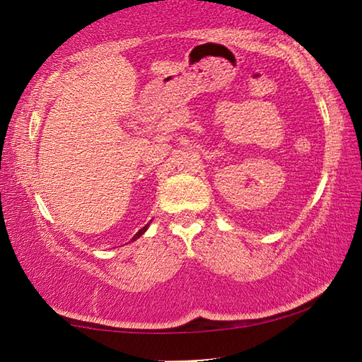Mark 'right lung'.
Here are the masks:
<instances>
[{
  "label": "right lung",
  "instance_id": "obj_1",
  "mask_svg": "<svg viewBox=\"0 0 362 362\" xmlns=\"http://www.w3.org/2000/svg\"><path fill=\"white\" fill-rule=\"evenodd\" d=\"M150 222H151V220H150ZM150 222H148V223H146V225L144 226V228H140V230H139V231L136 233V235H134V236H132V240H131V241H136V240H139V238H140V236H142V235H144V233H145L146 230H148V226H150Z\"/></svg>",
  "mask_w": 362,
  "mask_h": 362
}]
</instances>
